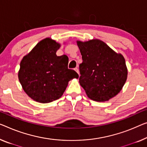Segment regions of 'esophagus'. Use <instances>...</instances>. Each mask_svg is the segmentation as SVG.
I'll list each match as a JSON object with an SVG mask.
<instances>
[{
    "label": "esophagus",
    "mask_w": 147,
    "mask_h": 147,
    "mask_svg": "<svg viewBox=\"0 0 147 147\" xmlns=\"http://www.w3.org/2000/svg\"><path fill=\"white\" fill-rule=\"evenodd\" d=\"M74 71H75L76 73H77L78 74H79V71H78V69L77 67H76V68H74Z\"/></svg>",
    "instance_id": "1"
}]
</instances>
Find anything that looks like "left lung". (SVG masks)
I'll use <instances>...</instances> for the list:
<instances>
[{"label": "left lung", "instance_id": "obj_1", "mask_svg": "<svg viewBox=\"0 0 147 147\" xmlns=\"http://www.w3.org/2000/svg\"><path fill=\"white\" fill-rule=\"evenodd\" d=\"M82 55L79 82L87 96L95 101L105 102L121 91L127 80L125 61L98 39L77 41Z\"/></svg>", "mask_w": 147, "mask_h": 147}]
</instances>
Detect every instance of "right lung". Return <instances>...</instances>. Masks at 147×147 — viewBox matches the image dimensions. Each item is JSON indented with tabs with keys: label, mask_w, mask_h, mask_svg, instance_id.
<instances>
[{
	"label": "right lung",
	"mask_w": 147,
	"mask_h": 147,
	"mask_svg": "<svg viewBox=\"0 0 147 147\" xmlns=\"http://www.w3.org/2000/svg\"><path fill=\"white\" fill-rule=\"evenodd\" d=\"M59 47L50 38L43 39L20 63V82L25 92L38 102L49 103L59 99L69 81L78 78L76 71L68 69V57L57 56Z\"/></svg>",
	"instance_id": "obj_1"
}]
</instances>
